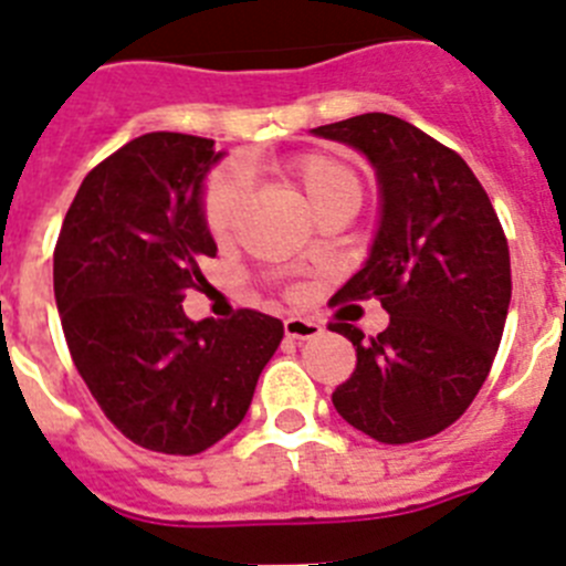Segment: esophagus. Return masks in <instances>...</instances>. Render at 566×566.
I'll list each match as a JSON object with an SVG mask.
<instances>
[{
	"label": "esophagus",
	"mask_w": 566,
	"mask_h": 566,
	"mask_svg": "<svg viewBox=\"0 0 566 566\" xmlns=\"http://www.w3.org/2000/svg\"><path fill=\"white\" fill-rule=\"evenodd\" d=\"M284 335L293 340H310L315 335H321V324L313 318H298V315H290L284 321Z\"/></svg>",
	"instance_id": "1"
}]
</instances>
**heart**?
I'll list each match as a JSON object with an SVG mask.
<instances>
[{
  "label": "heart",
  "instance_id": "heart-1",
  "mask_svg": "<svg viewBox=\"0 0 566 566\" xmlns=\"http://www.w3.org/2000/svg\"><path fill=\"white\" fill-rule=\"evenodd\" d=\"M282 169L287 175V180L302 191L304 200L313 206L315 213H321L329 206H338V202L358 208L360 197H364L360 171L355 169L353 160H346L338 151H298V155H290L284 160ZM245 195L248 180L239 166H226V169L213 171L206 180V188H202L200 197V213L202 226H206V231L217 242L228 239Z\"/></svg>",
  "mask_w": 566,
  "mask_h": 566
}]
</instances>
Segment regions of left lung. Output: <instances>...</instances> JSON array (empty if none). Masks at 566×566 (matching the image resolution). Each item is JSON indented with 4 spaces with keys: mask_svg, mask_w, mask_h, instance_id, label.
<instances>
[{
    "mask_svg": "<svg viewBox=\"0 0 566 566\" xmlns=\"http://www.w3.org/2000/svg\"><path fill=\"white\" fill-rule=\"evenodd\" d=\"M313 135L364 151L380 186L369 259L335 298H378L389 327L366 338L355 324H329L358 355L333 391L335 411L386 446L440 434L496 358L511 304L505 231L468 163L409 120L366 112Z\"/></svg>",
    "mask_w": 566,
    "mask_h": 566,
    "instance_id": "8db88e82",
    "label": "left lung"
}]
</instances>
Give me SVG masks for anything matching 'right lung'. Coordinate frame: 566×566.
Returning <instances> with one entry per match:
<instances>
[{"mask_svg": "<svg viewBox=\"0 0 566 566\" xmlns=\"http://www.w3.org/2000/svg\"><path fill=\"white\" fill-rule=\"evenodd\" d=\"M213 140L149 132L81 182L53 253V290L70 355L112 426L135 446L191 457L245 417L282 344L273 315L237 310L191 321L188 290L217 253L200 197L220 160Z\"/></svg>", "mask_w": 566, "mask_h": 566, "instance_id": "obj_1", "label": "right lung"}]
</instances>
